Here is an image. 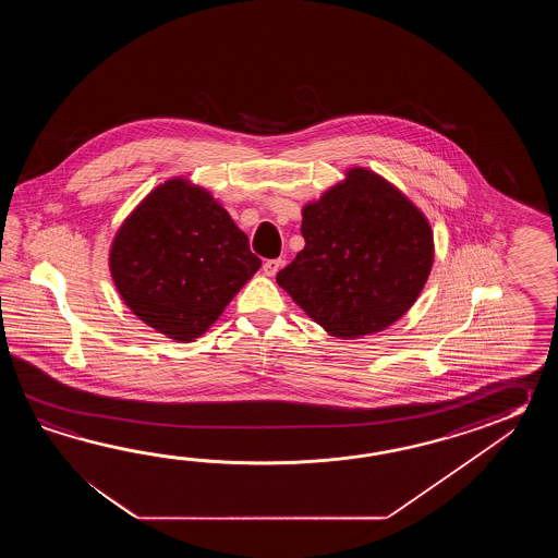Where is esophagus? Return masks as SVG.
Listing matches in <instances>:
<instances>
[{
  "label": "esophagus",
  "mask_w": 558,
  "mask_h": 558,
  "mask_svg": "<svg viewBox=\"0 0 558 558\" xmlns=\"http://www.w3.org/2000/svg\"><path fill=\"white\" fill-rule=\"evenodd\" d=\"M281 265H283L281 259H267V262L263 263V274L267 275V277H275L277 271L281 269Z\"/></svg>",
  "instance_id": "obj_1"
}]
</instances>
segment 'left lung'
Listing matches in <instances>:
<instances>
[{
    "instance_id": "obj_1",
    "label": "left lung",
    "mask_w": 558,
    "mask_h": 558,
    "mask_svg": "<svg viewBox=\"0 0 558 558\" xmlns=\"http://www.w3.org/2000/svg\"><path fill=\"white\" fill-rule=\"evenodd\" d=\"M301 215L305 247L277 283L325 331L359 339L415 305L435 262L433 229L391 181L351 167Z\"/></svg>"
}]
</instances>
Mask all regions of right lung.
I'll list each match as a JSON object with an SVG mask.
<instances>
[{"label": "right lung", "instance_id": "1", "mask_svg": "<svg viewBox=\"0 0 558 558\" xmlns=\"http://www.w3.org/2000/svg\"><path fill=\"white\" fill-rule=\"evenodd\" d=\"M259 267L226 207L185 178L149 191L109 247V271L123 303L179 343L209 331Z\"/></svg>", "mask_w": 558, "mask_h": 558}]
</instances>
